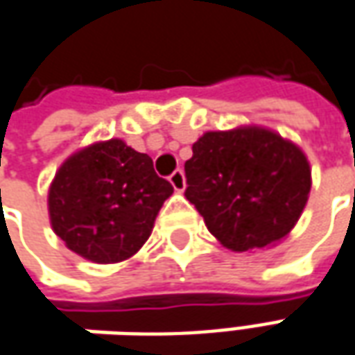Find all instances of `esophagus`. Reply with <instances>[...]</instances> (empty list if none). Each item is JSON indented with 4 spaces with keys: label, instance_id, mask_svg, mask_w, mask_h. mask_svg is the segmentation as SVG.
<instances>
[{
    "label": "esophagus",
    "instance_id": "34e87169",
    "mask_svg": "<svg viewBox=\"0 0 355 355\" xmlns=\"http://www.w3.org/2000/svg\"><path fill=\"white\" fill-rule=\"evenodd\" d=\"M168 180H171V184H173V189L177 190V192H184V189H187V180H184V173L178 168V171H175L171 177H168Z\"/></svg>",
    "mask_w": 355,
    "mask_h": 355
}]
</instances>
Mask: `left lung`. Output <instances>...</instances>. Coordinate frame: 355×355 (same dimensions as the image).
I'll return each mask as SVG.
<instances>
[{
	"instance_id": "1",
	"label": "left lung",
	"mask_w": 355,
	"mask_h": 355,
	"mask_svg": "<svg viewBox=\"0 0 355 355\" xmlns=\"http://www.w3.org/2000/svg\"><path fill=\"white\" fill-rule=\"evenodd\" d=\"M187 200L224 248L275 245L297 226L311 194V165L297 143L261 125L206 131L184 163Z\"/></svg>"
}]
</instances>
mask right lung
I'll use <instances>...</instances> for the list:
<instances>
[{"label": "right lung", "instance_id": "right-lung-1", "mask_svg": "<svg viewBox=\"0 0 355 355\" xmlns=\"http://www.w3.org/2000/svg\"><path fill=\"white\" fill-rule=\"evenodd\" d=\"M173 194L153 159L125 141H96L72 153L49 187L51 226L67 248L92 263L133 257Z\"/></svg>", "mask_w": 355, "mask_h": 355}]
</instances>
